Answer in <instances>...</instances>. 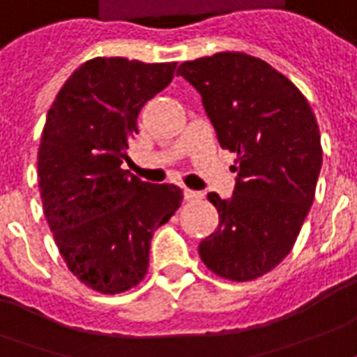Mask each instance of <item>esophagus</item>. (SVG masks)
Wrapping results in <instances>:
<instances>
[{
    "instance_id": "esophagus-1",
    "label": "esophagus",
    "mask_w": 357,
    "mask_h": 357,
    "mask_svg": "<svg viewBox=\"0 0 357 357\" xmlns=\"http://www.w3.org/2000/svg\"><path fill=\"white\" fill-rule=\"evenodd\" d=\"M183 199L185 201H201L203 193L201 191H193V189H183Z\"/></svg>"
}]
</instances>
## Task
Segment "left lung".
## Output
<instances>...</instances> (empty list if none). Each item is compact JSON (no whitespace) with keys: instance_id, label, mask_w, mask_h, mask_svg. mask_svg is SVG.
<instances>
[{"instance_id":"8db88e82","label":"left lung","mask_w":357,"mask_h":357,"mask_svg":"<svg viewBox=\"0 0 357 357\" xmlns=\"http://www.w3.org/2000/svg\"><path fill=\"white\" fill-rule=\"evenodd\" d=\"M222 149L238 154L230 199L208 193L218 228L199 245L216 276L249 282L291 251L315 199L323 149L307 98L288 77L243 52L183 61Z\"/></svg>"}]
</instances>
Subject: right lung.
I'll return each mask as SVG.
<instances>
[{"mask_svg":"<svg viewBox=\"0 0 357 357\" xmlns=\"http://www.w3.org/2000/svg\"><path fill=\"white\" fill-rule=\"evenodd\" d=\"M176 61H84L57 92L38 149L44 216L67 268L91 290L121 294L149 271L153 234L181 204V189L131 176L137 116L174 79Z\"/></svg>","mask_w":357,"mask_h":357,"instance_id":"right-lung-1","label":"right lung"}]
</instances>
